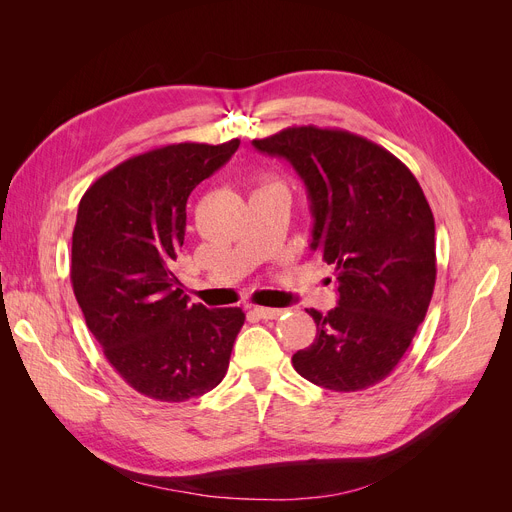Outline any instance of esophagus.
<instances>
[{
    "instance_id": "1",
    "label": "esophagus",
    "mask_w": 512,
    "mask_h": 512,
    "mask_svg": "<svg viewBox=\"0 0 512 512\" xmlns=\"http://www.w3.org/2000/svg\"><path fill=\"white\" fill-rule=\"evenodd\" d=\"M255 313L261 317V319H278L284 309H272V307H255Z\"/></svg>"
}]
</instances>
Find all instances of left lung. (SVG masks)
<instances>
[{
  "mask_svg": "<svg viewBox=\"0 0 512 512\" xmlns=\"http://www.w3.org/2000/svg\"><path fill=\"white\" fill-rule=\"evenodd\" d=\"M253 147L284 157L307 186L311 249L334 265L338 307L307 309L317 334L292 365L334 392L380 384L411 346L436 286L434 213L384 147L338 128L292 126Z\"/></svg>",
  "mask_w": 512,
  "mask_h": 512,
  "instance_id": "obj_1",
  "label": "left lung"
}]
</instances>
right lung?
Returning <instances> with one entry per match:
<instances>
[{"instance_id": "add662e5", "label": "right lung", "mask_w": 512, "mask_h": 512, "mask_svg": "<svg viewBox=\"0 0 512 512\" xmlns=\"http://www.w3.org/2000/svg\"><path fill=\"white\" fill-rule=\"evenodd\" d=\"M238 145L178 143L134 155L97 178L78 203L74 297L105 359L147 398L184 402L213 390L245 324L238 307L188 303L172 272L188 195Z\"/></svg>"}]
</instances>
